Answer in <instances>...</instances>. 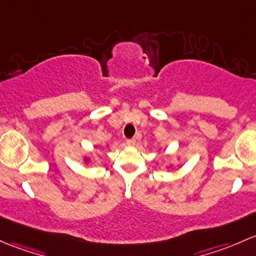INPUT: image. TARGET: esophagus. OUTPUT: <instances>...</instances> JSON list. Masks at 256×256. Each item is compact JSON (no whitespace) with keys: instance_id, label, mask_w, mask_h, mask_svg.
<instances>
[{"instance_id":"esophagus-1","label":"esophagus","mask_w":256,"mask_h":256,"mask_svg":"<svg viewBox=\"0 0 256 256\" xmlns=\"http://www.w3.org/2000/svg\"><path fill=\"white\" fill-rule=\"evenodd\" d=\"M134 144H136V139H134V138L127 139V146H133Z\"/></svg>"}]
</instances>
